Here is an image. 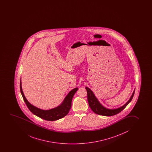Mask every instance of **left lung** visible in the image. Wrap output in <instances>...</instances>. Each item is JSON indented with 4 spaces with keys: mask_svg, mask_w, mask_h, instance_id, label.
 Here are the masks:
<instances>
[{
    "mask_svg": "<svg viewBox=\"0 0 152 152\" xmlns=\"http://www.w3.org/2000/svg\"><path fill=\"white\" fill-rule=\"evenodd\" d=\"M86 89L87 92L88 104L91 109L97 115H104V116H112V115H117L121 112V111H122L124 108H126L128 104L131 101L135 93V89H134L131 97H130V99L125 104L117 109H108L104 107L100 103L99 100L96 97L92 90L87 87H86Z\"/></svg>",
    "mask_w": 152,
    "mask_h": 152,
    "instance_id": "8db88e82",
    "label": "left lung"
}]
</instances>
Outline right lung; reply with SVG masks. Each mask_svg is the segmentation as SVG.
Returning <instances> with one entry per match:
<instances>
[{
  "instance_id": "right-lung-1",
  "label": "right lung",
  "mask_w": 152,
  "mask_h": 152,
  "mask_svg": "<svg viewBox=\"0 0 152 152\" xmlns=\"http://www.w3.org/2000/svg\"><path fill=\"white\" fill-rule=\"evenodd\" d=\"M20 88L23 99L30 111L33 114L41 119L51 121H56L58 119H61L68 114L72 106V101L73 96L78 90V88H75L70 91V92L68 93L65 98L62 104L59 106H57V107L50 110H45L37 108L28 101L22 91L21 80H20Z\"/></svg>"
}]
</instances>
